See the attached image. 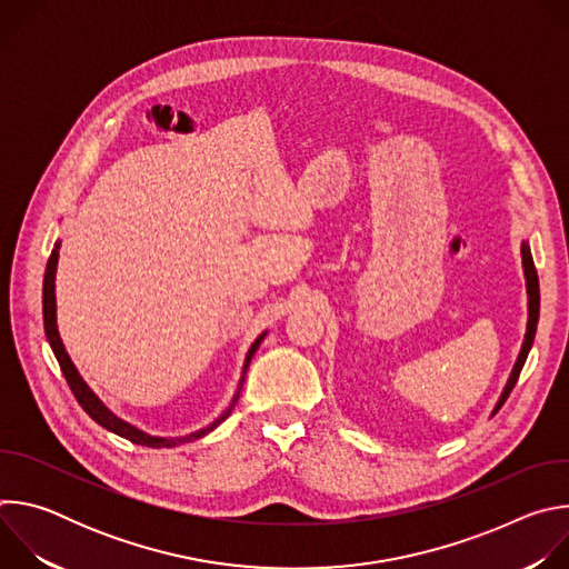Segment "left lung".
<instances>
[{
  "instance_id": "obj_1",
  "label": "left lung",
  "mask_w": 569,
  "mask_h": 569,
  "mask_svg": "<svg viewBox=\"0 0 569 569\" xmlns=\"http://www.w3.org/2000/svg\"><path fill=\"white\" fill-rule=\"evenodd\" d=\"M522 263H525V277H527V292H529V327H527V336H525V345H522V351L518 356V362L511 371V378L507 382V389L498 402L496 412L502 408L505 400L509 398V393L513 391L518 378H520V371L525 367V360L529 356V349L533 345V338H536V327H538V315H540V288H538V272H536V266H533V259H531V252H529V246L527 242H522Z\"/></svg>"
}]
</instances>
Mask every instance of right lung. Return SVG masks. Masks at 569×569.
Listing matches in <instances>:
<instances>
[{
    "label": "right lung",
    "mask_w": 569,
    "mask_h": 569,
    "mask_svg": "<svg viewBox=\"0 0 569 569\" xmlns=\"http://www.w3.org/2000/svg\"><path fill=\"white\" fill-rule=\"evenodd\" d=\"M58 248H60V246L56 242V248L51 250V257H49V261H47L44 283H42L44 333H47V340H49V345H51V349H53V353H56V360H58V365H60V371H62V376H64V380H67L71 393L76 396L80 408H83V410H86L99 426H103L106 430H110V432H114V435H119V437H123V439H128V441H132V443H137V446H146V448H173V446H178V443L200 439V437H204L207 432H211L216 426H220V423L229 417V410L233 408L236 398H233V402H231V408H229L222 417H218V421H213L209 428H204V430H200V432H193V435H189V437H182V439L148 437V435L139 432L137 428H132V426L123 423L121 419H117V417L106 408V405L94 396V391L86 385V380L78 376L76 367L71 365V360H69V356H67V351H64V347H62V342H60L58 329H56V295H53V288H56V286H53V279H56V266H58ZM261 342H263V336L252 345V349H250V353H248V360H246V369L250 367V360H252V356L257 353V349H259ZM236 396H238V393H236Z\"/></svg>",
    "instance_id": "add662e5"
}]
</instances>
